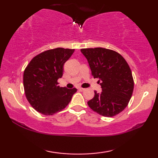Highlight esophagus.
Wrapping results in <instances>:
<instances>
[{"label": "esophagus", "instance_id": "34e87169", "mask_svg": "<svg viewBox=\"0 0 158 158\" xmlns=\"http://www.w3.org/2000/svg\"><path fill=\"white\" fill-rule=\"evenodd\" d=\"M79 90H80V91H84V90H85V89H83V88H79Z\"/></svg>", "mask_w": 158, "mask_h": 158}]
</instances>
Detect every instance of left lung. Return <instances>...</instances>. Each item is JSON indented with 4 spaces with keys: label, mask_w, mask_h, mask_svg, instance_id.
<instances>
[{
    "label": "left lung",
    "mask_w": 158,
    "mask_h": 158,
    "mask_svg": "<svg viewBox=\"0 0 158 158\" xmlns=\"http://www.w3.org/2000/svg\"><path fill=\"white\" fill-rule=\"evenodd\" d=\"M94 78L99 79L100 93L88 102L90 108L105 117L121 113L129 103L134 89L131 69L118 53L105 48L82 49Z\"/></svg>",
    "instance_id": "8db88e82"
}]
</instances>
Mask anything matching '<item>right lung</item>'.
<instances>
[{
	"instance_id": "1",
	"label": "right lung",
	"mask_w": 158,
	"mask_h": 158,
	"mask_svg": "<svg viewBox=\"0 0 158 158\" xmlns=\"http://www.w3.org/2000/svg\"><path fill=\"white\" fill-rule=\"evenodd\" d=\"M74 49L56 48L35 56L23 73V87L26 98L37 111L53 115L62 111L77 92L74 88L60 87L58 79L63 74L64 64Z\"/></svg>"
}]
</instances>
